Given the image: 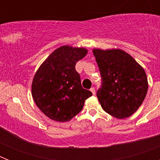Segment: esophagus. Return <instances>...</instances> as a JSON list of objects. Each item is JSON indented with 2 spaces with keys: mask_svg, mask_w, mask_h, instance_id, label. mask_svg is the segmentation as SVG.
Masks as SVG:
<instances>
[{
  "mask_svg": "<svg viewBox=\"0 0 160 160\" xmlns=\"http://www.w3.org/2000/svg\"><path fill=\"white\" fill-rule=\"evenodd\" d=\"M90 91H91V92H92L93 95H94V94H95V89H94V87H92V88L90 89Z\"/></svg>",
  "mask_w": 160,
  "mask_h": 160,
  "instance_id": "1",
  "label": "esophagus"
}]
</instances>
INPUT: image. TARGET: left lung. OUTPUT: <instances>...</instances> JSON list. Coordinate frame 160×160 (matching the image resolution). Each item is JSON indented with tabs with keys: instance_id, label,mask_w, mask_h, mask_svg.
Here are the masks:
<instances>
[{
	"instance_id": "8db88e82",
	"label": "left lung",
	"mask_w": 160,
	"mask_h": 160,
	"mask_svg": "<svg viewBox=\"0 0 160 160\" xmlns=\"http://www.w3.org/2000/svg\"><path fill=\"white\" fill-rule=\"evenodd\" d=\"M102 87L97 97L104 111L117 118H128L142 105L148 82L143 68L119 49H94Z\"/></svg>"
}]
</instances>
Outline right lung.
<instances>
[{
  "mask_svg": "<svg viewBox=\"0 0 160 160\" xmlns=\"http://www.w3.org/2000/svg\"><path fill=\"white\" fill-rule=\"evenodd\" d=\"M85 48L63 46L44 61L35 73L32 96L41 111L56 122L70 121L82 111L86 99L92 95L82 88L77 62L87 55Z\"/></svg>",
  "mask_w": 160,
  "mask_h": 160,
  "instance_id": "1",
  "label": "right lung"
}]
</instances>
